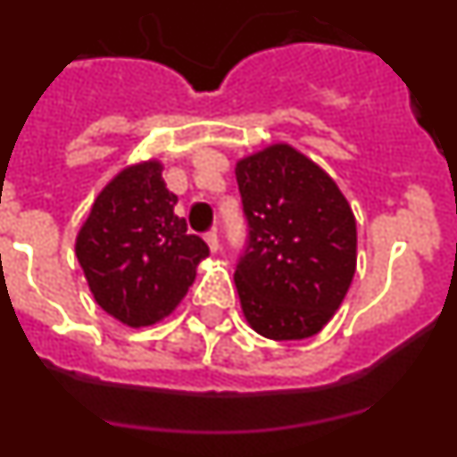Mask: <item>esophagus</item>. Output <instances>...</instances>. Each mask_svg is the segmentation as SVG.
<instances>
[{"label":"esophagus","instance_id":"1","mask_svg":"<svg viewBox=\"0 0 457 457\" xmlns=\"http://www.w3.org/2000/svg\"><path fill=\"white\" fill-rule=\"evenodd\" d=\"M204 240L208 242V247H210V252H217V249H220V237H217V228H212V231H208L204 236Z\"/></svg>","mask_w":457,"mask_h":457}]
</instances>
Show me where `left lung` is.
<instances>
[{
	"instance_id": "obj_1",
	"label": "left lung",
	"mask_w": 457,
	"mask_h": 457,
	"mask_svg": "<svg viewBox=\"0 0 457 457\" xmlns=\"http://www.w3.org/2000/svg\"><path fill=\"white\" fill-rule=\"evenodd\" d=\"M236 179L247 240L233 278L245 318L274 341L313 337L353 284V210L318 164L286 144L240 160Z\"/></svg>"
}]
</instances>
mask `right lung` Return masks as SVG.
<instances>
[{
    "label": "right lung",
    "mask_w": 457,
    "mask_h": 457,
    "mask_svg": "<svg viewBox=\"0 0 457 457\" xmlns=\"http://www.w3.org/2000/svg\"><path fill=\"white\" fill-rule=\"evenodd\" d=\"M160 162L120 171L93 204L78 236V261L93 297L130 327L155 325L187 295L210 253L173 212Z\"/></svg>",
    "instance_id": "add662e5"
}]
</instances>
